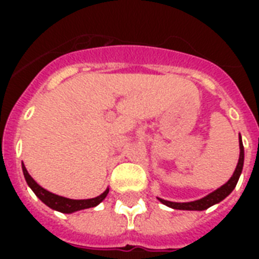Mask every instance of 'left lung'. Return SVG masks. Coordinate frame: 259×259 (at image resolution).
Returning a JSON list of instances; mask_svg holds the SVG:
<instances>
[{
    "label": "left lung",
    "mask_w": 259,
    "mask_h": 259,
    "mask_svg": "<svg viewBox=\"0 0 259 259\" xmlns=\"http://www.w3.org/2000/svg\"><path fill=\"white\" fill-rule=\"evenodd\" d=\"M239 149H241V153H239V160H238V165L235 168V172L233 173V176L230 179L225 185H222L221 188H218L217 191H213L212 193H209L205 197L200 199V200L189 201V203H175V201H168L164 200V199H158L161 201L162 204L168 205L170 208L175 209H191V211H203V209L209 208L211 205L217 204L219 201H222L225 197H227L230 193L233 192V189L235 188L238 180H239V176L242 173V168H243V160H245V152H243V144H242V140L239 137Z\"/></svg>",
    "instance_id": "obj_1"
}]
</instances>
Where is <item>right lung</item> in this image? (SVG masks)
Wrapping results in <instances>:
<instances>
[{
    "label": "right lung",
    "mask_w": 259,
    "mask_h": 259,
    "mask_svg": "<svg viewBox=\"0 0 259 259\" xmlns=\"http://www.w3.org/2000/svg\"><path fill=\"white\" fill-rule=\"evenodd\" d=\"M22 172H24V177H25L26 183L29 185L32 191L34 192V195L40 199V200L47 204L50 208L56 209V211H60V212L64 213H71L75 212V211H79V209L84 208H91V207H95L101 203L109 193V189H106L105 192L99 195L97 197H93V199H86V200H74V199H67V197L59 196V195H55V193L47 191L42 187L36 183V181L30 177V175L28 173L26 168L22 164Z\"/></svg>",
    "instance_id": "1"
}]
</instances>
